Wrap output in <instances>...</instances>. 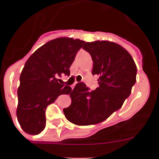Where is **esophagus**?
<instances>
[{"label":"esophagus","mask_w":159,"mask_h":159,"mask_svg":"<svg viewBox=\"0 0 159 159\" xmlns=\"http://www.w3.org/2000/svg\"><path fill=\"white\" fill-rule=\"evenodd\" d=\"M76 84H77V82H75V83H74V84H72V85H71V86H70V87H71V89H74V88H75V85H76Z\"/></svg>","instance_id":"obj_1"}]
</instances>
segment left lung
I'll return each mask as SVG.
<instances>
[{
  "instance_id": "8db88e82",
  "label": "left lung",
  "mask_w": 159,
  "mask_h": 159,
  "mask_svg": "<svg viewBox=\"0 0 159 159\" xmlns=\"http://www.w3.org/2000/svg\"><path fill=\"white\" fill-rule=\"evenodd\" d=\"M83 48L92 57V75L99 77V87L90 91L84 83H78L70 94L71 104L63 111L73 124L91 125L121 108L136 82L137 68L131 54L116 43L96 41Z\"/></svg>"
}]
</instances>
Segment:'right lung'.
I'll return each mask as SVG.
<instances>
[{"mask_svg": "<svg viewBox=\"0 0 159 159\" xmlns=\"http://www.w3.org/2000/svg\"><path fill=\"white\" fill-rule=\"evenodd\" d=\"M85 41L70 38L51 40L34 51L25 63L17 89V118L21 129L38 134L46 126L45 111L59 95L71 88L57 82V76L70 75V67Z\"/></svg>", "mask_w": 159, "mask_h": 159, "instance_id": "add662e5", "label": "right lung"}]
</instances>
